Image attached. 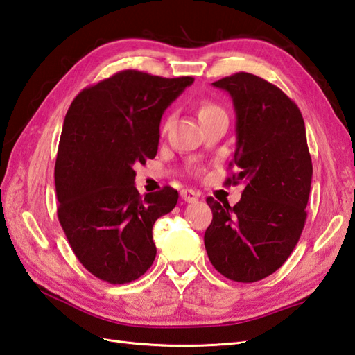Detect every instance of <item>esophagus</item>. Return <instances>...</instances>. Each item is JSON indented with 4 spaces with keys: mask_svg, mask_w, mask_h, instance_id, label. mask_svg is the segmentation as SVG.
Here are the masks:
<instances>
[{
    "mask_svg": "<svg viewBox=\"0 0 355 355\" xmlns=\"http://www.w3.org/2000/svg\"><path fill=\"white\" fill-rule=\"evenodd\" d=\"M180 197H182V200L186 202H195V201H198L200 193L192 191V189H183L182 192H180Z\"/></svg>",
    "mask_w": 355,
    "mask_h": 355,
    "instance_id": "1",
    "label": "esophagus"
}]
</instances>
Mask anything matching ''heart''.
<instances>
[{"label":"heart","instance_id":"1","mask_svg":"<svg viewBox=\"0 0 355 355\" xmlns=\"http://www.w3.org/2000/svg\"><path fill=\"white\" fill-rule=\"evenodd\" d=\"M216 111H221V108L218 107V105H215L212 102H207V101L206 102H201L200 107H198V117L202 119V117H206V116L214 114V112H216Z\"/></svg>","mask_w":355,"mask_h":355}]
</instances>
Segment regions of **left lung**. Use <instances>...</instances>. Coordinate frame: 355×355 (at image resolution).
<instances>
[{
    "label": "left lung",
    "instance_id": "1",
    "mask_svg": "<svg viewBox=\"0 0 355 355\" xmlns=\"http://www.w3.org/2000/svg\"><path fill=\"white\" fill-rule=\"evenodd\" d=\"M236 112V149L225 183L245 187L235 206L206 201L212 223L206 252L223 276L256 282L282 267L304 230L313 163L300 110L282 89L250 73L214 82Z\"/></svg>",
    "mask_w": 355,
    "mask_h": 355
}]
</instances>
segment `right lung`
Here are the masks:
<instances>
[{
  "label": "right lung",
  "instance_id": "right-lung-1",
  "mask_svg": "<svg viewBox=\"0 0 355 355\" xmlns=\"http://www.w3.org/2000/svg\"><path fill=\"white\" fill-rule=\"evenodd\" d=\"M193 78L123 70L76 96L55 164L58 218L79 262L108 284H128L155 259L153 225L169 214V186L141 197L134 164L154 158L164 110Z\"/></svg>",
  "mask_w": 355,
  "mask_h": 355
}]
</instances>
